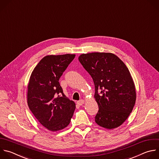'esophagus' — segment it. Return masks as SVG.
Listing matches in <instances>:
<instances>
[{
  "instance_id": "obj_1",
  "label": "esophagus",
  "mask_w": 159,
  "mask_h": 159,
  "mask_svg": "<svg viewBox=\"0 0 159 159\" xmlns=\"http://www.w3.org/2000/svg\"><path fill=\"white\" fill-rule=\"evenodd\" d=\"M84 102H85L84 100L81 99V100H79V101H77V104H78V105H83V104L84 103Z\"/></svg>"
}]
</instances>
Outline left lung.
<instances>
[{
	"label": "left lung",
	"instance_id": "1",
	"mask_svg": "<svg viewBox=\"0 0 159 159\" xmlns=\"http://www.w3.org/2000/svg\"><path fill=\"white\" fill-rule=\"evenodd\" d=\"M79 61L91 75L98 111L95 122L113 129L121 125L132 112L136 100L135 87L125 64L112 53L82 54Z\"/></svg>",
	"mask_w": 159,
	"mask_h": 159
}]
</instances>
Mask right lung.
<instances>
[{
	"label": "right lung",
	"instance_id": "right-lung-1",
	"mask_svg": "<svg viewBox=\"0 0 159 159\" xmlns=\"http://www.w3.org/2000/svg\"><path fill=\"white\" fill-rule=\"evenodd\" d=\"M75 54L47 56L35 66L27 87L28 106L38 121L48 130H61L70 122L75 103L69 100L59 79Z\"/></svg>",
	"mask_w": 159,
	"mask_h": 159
}]
</instances>
